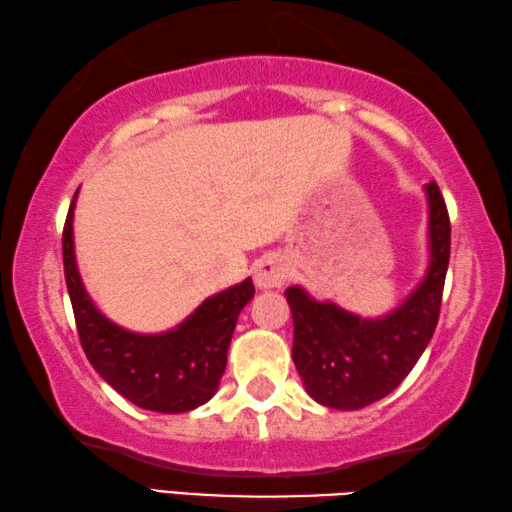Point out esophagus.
Masks as SVG:
<instances>
[{
	"label": "esophagus",
	"instance_id": "34e87169",
	"mask_svg": "<svg viewBox=\"0 0 512 512\" xmlns=\"http://www.w3.org/2000/svg\"><path fill=\"white\" fill-rule=\"evenodd\" d=\"M253 280L259 289H277L287 282L289 264L280 255H264L253 268Z\"/></svg>",
	"mask_w": 512,
	"mask_h": 512
}]
</instances>
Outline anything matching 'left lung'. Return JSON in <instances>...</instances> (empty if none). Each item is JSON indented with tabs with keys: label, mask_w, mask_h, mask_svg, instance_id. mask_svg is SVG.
Listing matches in <instances>:
<instances>
[{
	"label": "left lung",
	"mask_w": 512,
	"mask_h": 512,
	"mask_svg": "<svg viewBox=\"0 0 512 512\" xmlns=\"http://www.w3.org/2000/svg\"><path fill=\"white\" fill-rule=\"evenodd\" d=\"M429 198V268L391 314L361 318L334 302H318L302 287L284 291L293 316V363L318 404L357 411L381 400L409 375L438 325L449 264V214L436 183Z\"/></svg>",
	"instance_id": "obj_1"
}]
</instances>
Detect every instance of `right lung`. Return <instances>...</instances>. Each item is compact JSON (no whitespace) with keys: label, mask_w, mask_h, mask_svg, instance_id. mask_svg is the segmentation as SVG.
I'll return each mask as SVG.
<instances>
[{"label":"right lung","mask_w":512,"mask_h":512,"mask_svg":"<svg viewBox=\"0 0 512 512\" xmlns=\"http://www.w3.org/2000/svg\"><path fill=\"white\" fill-rule=\"evenodd\" d=\"M76 194L63 230V264L76 329L92 368L140 409L185 413L210 402L219 391L237 318L255 296L253 280L207 298L169 332H128L94 307L81 282L72 230Z\"/></svg>","instance_id":"add662e5"}]
</instances>
